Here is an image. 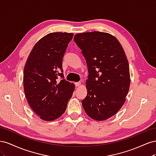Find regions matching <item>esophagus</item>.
<instances>
[{"label":"esophagus","instance_id":"esophagus-1","mask_svg":"<svg viewBox=\"0 0 156 156\" xmlns=\"http://www.w3.org/2000/svg\"><path fill=\"white\" fill-rule=\"evenodd\" d=\"M81 82H76V83H75V87H79L80 85H81Z\"/></svg>","mask_w":156,"mask_h":156}]
</instances>
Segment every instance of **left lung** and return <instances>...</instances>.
Segmentation results:
<instances>
[{
    "instance_id": "8db88e82",
    "label": "left lung",
    "mask_w": 156,
    "mask_h": 156,
    "mask_svg": "<svg viewBox=\"0 0 156 156\" xmlns=\"http://www.w3.org/2000/svg\"><path fill=\"white\" fill-rule=\"evenodd\" d=\"M74 41L88 72L84 110L94 120H105L120 109L129 91V68L124 51L115 37L105 32L77 34Z\"/></svg>"
}]
</instances>
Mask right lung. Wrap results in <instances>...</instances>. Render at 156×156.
<instances>
[{
    "instance_id": "add662e5",
    "label": "right lung",
    "mask_w": 156,
    "mask_h": 156,
    "mask_svg": "<svg viewBox=\"0 0 156 156\" xmlns=\"http://www.w3.org/2000/svg\"><path fill=\"white\" fill-rule=\"evenodd\" d=\"M72 33L53 32L42 37L27 58L23 86L32 109L42 120L57 119L66 109L75 89L64 79L62 59Z\"/></svg>"
}]
</instances>
